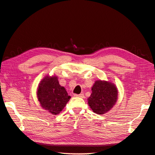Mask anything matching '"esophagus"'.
Listing matches in <instances>:
<instances>
[{"mask_svg":"<svg viewBox=\"0 0 155 155\" xmlns=\"http://www.w3.org/2000/svg\"><path fill=\"white\" fill-rule=\"evenodd\" d=\"M74 97H81V98H83L84 97V95L83 93H81V94H74Z\"/></svg>","mask_w":155,"mask_h":155,"instance_id":"34e87169","label":"esophagus"}]
</instances>
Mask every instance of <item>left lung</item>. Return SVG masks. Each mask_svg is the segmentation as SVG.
<instances>
[{"label": "left lung", "instance_id": "obj_1", "mask_svg": "<svg viewBox=\"0 0 155 155\" xmlns=\"http://www.w3.org/2000/svg\"><path fill=\"white\" fill-rule=\"evenodd\" d=\"M92 93L88 98V104L94 113L104 114L116 104L117 89L111 82L96 81L91 88Z\"/></svg>", "mask_w": 155, "mask_h": 155}]
</instances>
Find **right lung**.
<instances>
[{"instance_id": "obj_1", "label": "right lung", "mask_w": 155, "mask_h": 155, "mask_svg": "<svg viewBox=\"0 0 155 155\" xmlns=\"http://www.w3.org/2000/svg\"><path fill=\"white\" fill-rule=\"evenodd\" d=\"M37 97L41 107L53 115L60 114L71 99L65 88L60 85L56 76H46L41 80Z\"/></svg>"}]
</instances>
